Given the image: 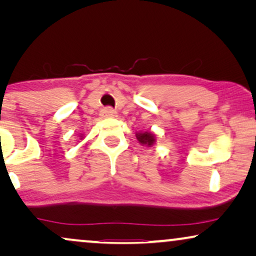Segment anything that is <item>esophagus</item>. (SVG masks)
I'll list each match as a JSON object with an SVG mask.
<instances>
[{"mask_svg":"<svg viewBox=\"0 0 256 256\" xmlns=\"http://www.w3.org/2000/svg\"><path fill=\"white\" fill-rule=\"evenodd\" d=\"M115 110H112V108H104L102 110V115L104 118H114L115 116Z\"/></svg>","mask_w":256,"mask_h":256,"instance_id":"esophagus-1","label":"esophagus"}]
</instances>
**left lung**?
Returning <instances> with one entry per match:
<instances>
[{"mask_svg": "<svg viewBox=\"0 0 256 256\" xmlns=\"http://www.w3.org/2000/svg\"><path fill=\"white\" fill-rule=\"evenodd\" d=\"M135 136L141 146H152L156 143V135L152 132H136Z\"/></svg>", "mask_w": 256, "mask_h": 256, "instance_id": "1", "label": "left lung"}]
</instances>
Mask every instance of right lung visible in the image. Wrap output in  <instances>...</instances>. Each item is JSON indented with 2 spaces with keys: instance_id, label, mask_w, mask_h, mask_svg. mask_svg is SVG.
<instances>
[{
  "instance_id": "obj_1",
  "label": "right lung",
  "mask_w": 256,
  "mask_h": 256,
  "mask_svg": "<svg viewBox=\"0 0 256 256\" xmlns=\"http://www.w3.org/2000/svg\"><path fill=\"white\" fill-rule=\"evenodd\" d=\"M84 138H85V136H84V134H80V135H79V138H80V140H84Z\"/></svg>"
}]
</instances>
